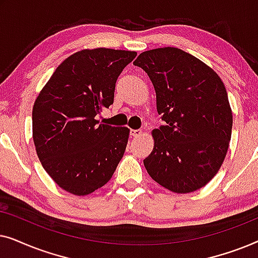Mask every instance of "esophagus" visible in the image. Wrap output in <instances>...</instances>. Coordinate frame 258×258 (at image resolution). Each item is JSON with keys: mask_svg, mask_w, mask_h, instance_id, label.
Instances as JSON below:
<instances>
[{"mask_svg": "<svg viewBox=\"0 0 258 258\" xmlns=\"http://www.w3.org/2000/svg\"><path fill=\"white\" fill-rule=\"evenodd\" d=\"M143 134V132L141 129H132L130 130V135L134 136V137H139Z\"/></svg>", "mask_w": 258, "mask_h": 258, "instance_id": "1", "label": "esophagus"}]
</instances>
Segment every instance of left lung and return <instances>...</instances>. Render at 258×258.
<instances>
[{
    "instance_id": "8db88e82",
    "label": "left lung",
    "mask_w": 258,
    "mask_h": 258,
    "mask_svg": "<svg viewBox=\"0 0 258 258\" xmlns=\"http://www.w3.org/2000/svg\"><path fill=\"white\" fill-rule=\"evenodd\" d=\"M134 64L148 74L165 125L154 129L143 161L158 184L176 194L202 188L217 174L231 139L232 112L216 72L174 47L143 51Z\"/></svg>"
}]
</instances>
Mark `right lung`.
<instances>
[{
    "label": "right lung",
    "instance_id": "1",
    "mask_svg": "<svg viewBox=\"0 0 258 258\" xmlns=\"http://www.w3.org/2000/svg\"><path fill=\"white\" fill-rule=\"evenodd\" d=\"M136 51L83 49L59 64L33 108V139L42 167L76 196L103 186L125 151L129 128L98 124L114 103L117 77Z\"/></svg>",
    "mask_w": 258,
    "mask_h": 258
}]
</instances>
